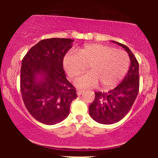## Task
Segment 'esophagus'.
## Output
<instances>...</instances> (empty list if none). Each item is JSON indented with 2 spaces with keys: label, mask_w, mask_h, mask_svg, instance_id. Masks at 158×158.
Here are the masks:
<instances>
[{
  "label": "esophagus",
  "mask_w": 158,
  "mask_h": 158,
  "mask_svg": "<svg viewBox=\"0 0 158 158\" xmlns=\"http://www.w3.org/2000/svg\"><path fill=\"white\" fill-rule=\"evenodd\" d=\"M77 92V95H82V93H83L84 91L83 90H81V89H78L77 92Z\"/></svg>",
  "instance_id": "esophagus-1"
}]
</instances>
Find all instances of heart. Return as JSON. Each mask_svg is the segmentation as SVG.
I'll use <instances>...</instances> for the list:
<instances>
[{"label": "heart", "mask_w": 158, "mask_h": 158, "mask_svg": "<svg viewBox=\"0 0 158 158\" xmlns=\"http://www.w3.org/2000/svg\"><path fill=\"white\" fill-rule=\"evenodd\" d=\"M128 54L122 49L102 44H87L77 52L69 51L63 57V65L72 79L82 74L89 66L90 73L76 81L77 86L92 88L100 84L102 89H108L118 83L129 67Z\"/></svg>", "instance_id": "1"}]
</instances>
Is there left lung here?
I'll return each instance as SVG.
<instances>
[{
  "label": "left lung",
  "mask_w": 158,
  "mask_h": 158,
  "mask_svg": "<svg viewBox=\"0 0 158 158\" xmlns=\"http://www.w3.org/2000/svg\"><path fill=\"white\" fill-rule=\"evenodd\" d=\"M128 52L131 61L128 73L122 82L108 92H96L89 108V114L95 122L111 125L122 120L131 109L139 91V64L127 46L112 41Z\"/></svg>",
  "instance_id": "8db88e82"
}]
</instances>
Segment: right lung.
Returning <instances> with one entry per match:
<instances>
[{"label":"right lung","mask_w":158,"mask_h":158,"mask_svg":"<svg viewBox=\"0 0 158 158\" xmlns=\"http://www.w3.org/2000/svg\"><path fill=\"white\" fill-rule=\"evenodd\" d=\"M73 42L66 38L42 40L22 60L20 92L23 103L30 114L45 125H55L66 118L72 102L77 98L63 65Z\"/></svg>","instance_id":"right-lung-1"}]
</instances>
